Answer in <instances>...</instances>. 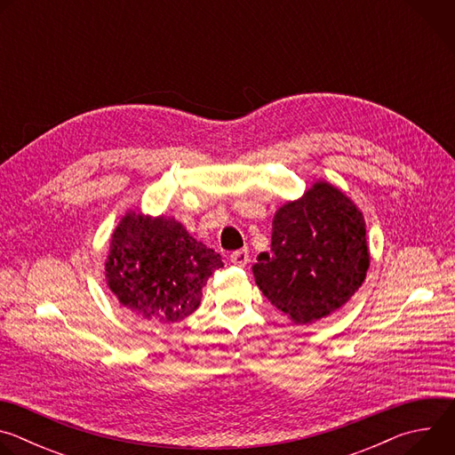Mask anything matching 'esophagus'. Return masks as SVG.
Returning <instances> with one entry per match:
<instances>
[{"label":"esophagus","instance_id":"34e87169","mask_svg":"<svg viewBox=\"0 0 455 455\" xmlns=\"http://www.w3.org/2000/svg\"><path fill=\"white\" fill-rule=\"evenodd\" d=\"M230 261L235 265V267H241L244 268L250 261V255H248V248H243V250H235L230 253Z\"/></svg>","mask_w":455,"mask_h":455}]
</instances>
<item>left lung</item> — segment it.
Here are the masks:
<instances>
[{
	"label": "left lung",
	"instance_id": "1",
	"mask_svg": "<svg viewBox=\"0 0 455 455\" xmlns=\"http://www.w3.org/2000/svg\"><path fill=\"white\" fill-rule=\"evenodd\" d=\"M369 268L362 212L330 183H315L277 211L272 246L251 267L265 297L297 323L344 306Z\"/></svg>",
	"mask_w": 455,
	"mask_h": 455
}]
</instances>
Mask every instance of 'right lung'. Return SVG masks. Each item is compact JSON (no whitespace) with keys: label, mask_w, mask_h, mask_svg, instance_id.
Listing matches in <instances>:
<instances>
[{"label":"right lung","mask_w":455,"mask_h":455,"mask_svg":"<svg viewBox=\"0 0 455 455\" xmlns=\"http://www.w3.org/2000/svg\"><path fill=\"white\" fill-rule=\"evenodd\" d=\"M223 267L174 220L127 214L116 227L106 277L120 304L160 322H178L202 302V288Z\"/></svg>","instance_id":"right-lung-1"}]
</instances>
